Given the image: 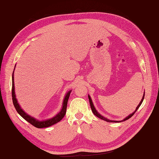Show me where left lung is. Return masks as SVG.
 Returning a JSON list of instances; mask_svg holds the SVG:
<instances>
[{"label":"left lung","instance_id":"left-lung-1","mask_svg":"<svg viewBox=\"0 0 159 159\" xmlns=\"http://www.w3.org/2000/svg\"><path fill=\"white\" fill-rule=\"evenodd\" d=\"M144 98V95H143V97H142V99H141V102H139V104H138V106L137 107V108H136V109H135V111H134L133 113H132V114H130L129 115V116H128L126 117V118H125L124 119H123V120H119V121H118V120H109V119H108V118H105V117L102 116V115L99 114V113L98 112V111H97V110L95 109V107H94V104H93V101H92V99H91V98H90V95H88V99H89V102H90V107H91V109H92V111H93V114H95L97 117H98V118H100V119H102V120H106L107 122H113V123H117V122L118 123V122H122V121H125V120H126L129 119V118H131L132 116H133L134 115V113L136 112L137 110H138V109H139V107H140V105H141L142 103V102H143Z\"/></svg>","mask_w":159,"mask_h":159}]
</instances>
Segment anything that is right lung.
I'll return each mask as SVG.
<instances>
[{"instance_id": "1", "label": "right lung", "mask_w": 159, "mask_h": 159, "mask_svg": "<svg viewBox=\"0 0 159 159\" xmlns=\"http://www.w3.org/2000/svg\"><path fill=\"white\" fill-rule=\"evenodd\" d=\"M15 70V69H14ZM12 102L13 104H14V107L16 109V111L20 114L21 117L28 121L29 123H31V125H33L36 128H47L50 127V126L52 125L55 123L60 122V120L62 119L64 116L66 114V107H67V102H68V99L70 96V93H71V90H69V92H67L66 94L65 98L64 99L63 104H62V108H61V111L58 113V114L54 116L52 118H50V119H47L45 120H38L35 118H33L31 116L28 115L26 113L23 111V109L21 108L20 104L17 102V99H16L15 96V84H14V71L12 73Z\"/></svg>"}]
</instances>
